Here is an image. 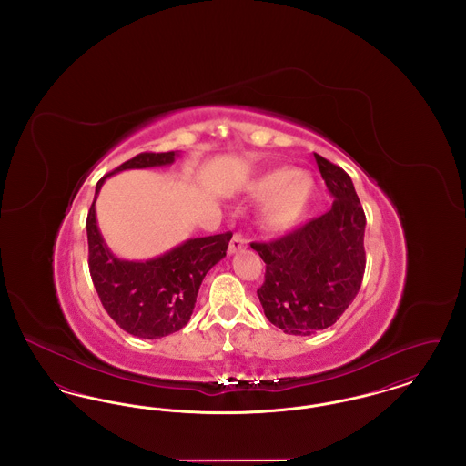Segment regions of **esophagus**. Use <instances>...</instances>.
Masks as SVG:
<instances>
[{
    "mask_svg": "<svg viewBox=\"0 0 466 466\" xmlns=\"http://www.w3.org/2000/svg\"><path fill=\"white\" fill-rule=\"evenodd\" d=\"M246 244H248V241L244 239L241 234H234L232 241H230V244H228V253H230V255H234V253L241 251V249L246 248Z\"/></svg>",
    "mask_w": 466,
    "mask_h": 466,
    "instance_id": "1",
    "label": "esophagus"
}]
</instances>
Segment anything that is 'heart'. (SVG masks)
<instances>
[{
  "label": "heart",
  "mask_w": 466,
  "mask_h": 466,
  "mask_svg": "<svg viewBox=\"0 0 466 466\" xmlns=\"http://www.w3.org/2000/svg\"><path fill=\"white\" fill-rule=\"evenodd\" d=\"M251 199H264L258 222L270 232H287L304 220L316 194V179L306 171L278 167L246 185Z\"/></svg>",
  "instance_id": "obj_1"
}]
</instances>
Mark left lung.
<instances>
[{
    "instance_id": "obj_1",
    "label": "left lung",
    "mask_w": 466,
    "mask_h": 466,
    "mask_svg": "<svg viewBox=\"0 0 466 466\" xmlns=\"http://www.w3.org/2000/svg\"><path fill=\"white\" fill-rule=\"evenodd\" d=\"M332 208L270 243H251L266 262L257 295L267 319L291 335L325 330L355 300L365 272V213L350 175L314 154Z\"/></svg>"
}]
</instances>
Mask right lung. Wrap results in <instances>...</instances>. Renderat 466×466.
<instances>
[{"label": "right lung", "mask_w": 466, "mask_h": 466, "mask_svg": "<svg viewBox=\"0 0 466 466\" xmlns=\"http://www.w3.org/2000/svg\"><path fill=\"white\" fill-rule=\"evenodd\" d=\"M179 152L139 154L101 177L87 217L89 268L94 289L111 319L141 339H160L181 330L196 308L204 276L217 266L232 234L187 239L150 260H124L111 253L96 218V200L106 177L126 169L171 166Z\"/></svg>", "instance_id": "right-lung-1"}]
</instances>
